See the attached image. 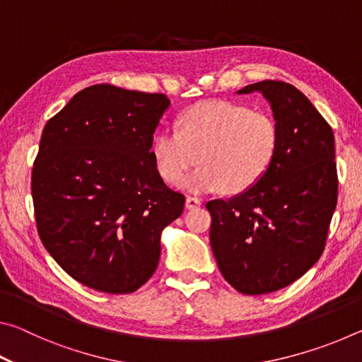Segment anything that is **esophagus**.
I'll return each instance as SVG.
<instances>
[{
	"label": "esophagus",
	"mask_w": 362,
	"mask_h": 362,
	"mask_svg": "<svg viewBox=\"0 0 362 362\" xmlns=\"http://www.w3.org/2000/svg\"><path fill=\"white\" fill-rule=\"evenodd\" d=\"M185 204L188 209H196V207L201 206V199L198 198V196H187Z\"/></svg>",
	"instance_id": "1"
}]
</instances>
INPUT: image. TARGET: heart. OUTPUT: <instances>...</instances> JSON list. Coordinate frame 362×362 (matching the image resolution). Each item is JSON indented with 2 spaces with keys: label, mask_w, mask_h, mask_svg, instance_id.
Returning <instances> with one entry per match:
<instances>
[{
  "label": "heart",
  "mask_w": 362,
  "mask_h": 362,
  "mask_svg": "<svg viewBox=\"0 0 362 362\" xmlns=\"http://www.w3.org/2000/svg\"><path fill=\"white\" fill-rule=\"evenodd\" d=\"M276 119L243 103L206 100L188 108L179 129L159 131L151 155L159 175L175 183L198 157L202 166L180 181L189 192L223 188L238 194L255 187L274 163L279 148Z\"/></svg>",
  "instance_id": "b5f03b06"
}]
</instances>
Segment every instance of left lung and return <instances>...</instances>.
Wrapping results in <instances>:
<instances>
[{
    "label": "left lung",
    "mask_w": 362,
    "mask_h": 362,
    "mask_svg": "<svg viewBox=\"0 0 362 362\" xmlns=\"http://www.w3.org/2000/svg\"><path fill=\"white\" fill-rule=\"evenodd\" d=\"M279 126V148L265 177L230 199H212L211 247L220 273L238 292L262 296L292 284L320 260L337 206L334 132L297 88L249 84Z\"/></svg>",
    "instance_id": "obj_1"
}]
</instances>
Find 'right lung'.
Returning a JSON list of instances; mask_svg holds the SVG:
<instances>
[{
  "mask_svg": "<svg viewBox=\"0 0 362 362\" xmlns=\"http://www.w3.org/2000/svg\"><path fill=\"white\" fill-rule=\"evenodd\" d=\"M164 94L89 86L46 122L32 170L41 243L78 283L131 293L151 278L185 196L163 182L153 134Z\"/></svg>",
  "mask_w": 362,
  "mask_h": 362,
  "instance_id": "1",
  "label": "right lung"
}]
</instances>
